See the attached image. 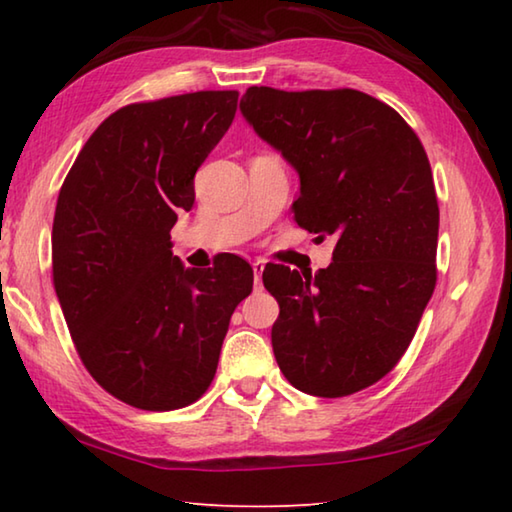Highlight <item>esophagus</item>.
Instances as JSON below:
<instances>
[{
	"label": "esophagus",
	"instance_id": "34e87169",
	"mask_svg": "<svg viewBox=\"0 0 512 512\" xmlns=\"http://www.w3.org/2000/svg\"><path fill=\"white\" fill-rule=\"evenodd\" d=\"M266 264L262 262V259H255L253 262V273H255V286H262V273H264Z\"/></svg>",
	"mask_w": 512,
	"mask_h": 512
}]
</instances>
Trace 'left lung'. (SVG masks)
I'll use <instances>...</instances> for the list:
<instances>
[{
	"instance_id": "obj_1",
	"label": "left lung",
	"mask_w": 512,
	"mask_h": 512,
	"mask_svg": "<svg viewBox=\"0 0 512 512\" xmlns=\"http://www.w3.org/2000/svg\"><path fill=\"white\" fill-rule=\"evenodd\" d=\"M239 109L300 176L297 226L336 239L333 262L315 275L264 268L280 304L277 365L306 394L360 392L401 360L434 293L430 161L398 111L356 89L250 87Z\"/></svg>"
}]
</instances>
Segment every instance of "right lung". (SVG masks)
<instances>
[{
	"mask_svg": "<svg viewBox=\"0 0 512 512\" xmlns=\"http://www.w3.org/2000/svg\"><path fill=\"white\" fill-rule=\"evenodd\" d=\"M237 96L197 91L118 109L62 183L51 244L64 320L96 383L138 410H179L206 392L230 315L253 291L241 257L197 271L170 241Z\"/></svg>",
	"mask_w": 512,
	"mask_h": 512,
	"instance_id": "right-lung-1",
	"label": "right lung"
}]
</instances>
